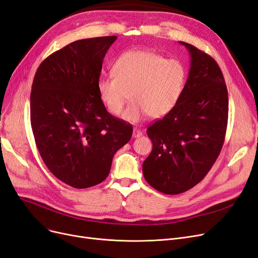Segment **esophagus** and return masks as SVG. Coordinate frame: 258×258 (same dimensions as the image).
I'll return each instance as SVG.
<instances>
[{"mask_svg":"<svg viewBox=\"0 0 258 258\" xmlns=\"http://www.w3.org/2000/svg\"><path fill=\"white\" fill-rule=\"evenodd\" d=\"M142 134H144V133H142V131L139 128H134V131H133V137L134 138H138L142 136Z\"/></svg>","mask_w":258,"mask_h":258,"instance_id":"1","label":"esophagus"}]
</instances>
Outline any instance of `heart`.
Returning a JSON list of instances; mask_svg holds the SVG:
<instances>
[{
    "label": "heart",
    "mask_w": 258,
    "mask_h": 258,
    "mask_svg": "<svg viewBox=\"0 0 258 258\" xmlns=\"http://www.w3.org/2000/svg\"><path fill=\"white\" fill-rule=\"evenodd\" d=\"M111 72V76L98 81L99 98L110 114L119 116L131 94L134 102L123 116L128 121H138L147 114L154 119L167 116L182 98L187 81L182 60L146 50L122 53Z\"/></svg>",
    "instance_id": "1"
}]
</instances>
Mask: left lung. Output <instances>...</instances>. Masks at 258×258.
Returning a JSON list of instances; mask_svg holds the SVG:
<instances>
[{
  "label": "left lung",
  "mask_w": 258,
  "mask_h": 258,
  "mask_svg": "<svg viewBox=\"0 0 258 258\" xmlns=\"http://www.w3.org/2000/svg\"><path fill=\"white\" fill-rule=\"evenodd\" d=\"M185 45L191 64L175 108L147 133L153 149L144 161L147 182L165 195H178L206 176L224 144L228 95L222 71L211 55Z\"/></svg>",
  "instance_id": "8db88e82"
}]
</instances>
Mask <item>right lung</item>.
<instances>
[{
	"label": "right lung",
	"mask_w": 258,
	"mask_h": 258,
	"mask_svg": "<svg viewBox=\"0 0 258 258\" xmlns=\"http://www.w3.org/2000/svg\"><path fill=\"white\" fill-rule=\"evenodd\" d=\"M117 36L74 41L40 63L31 92V125L43 163L73 188L102 183L112 157L130 141L132 124L110 114L97 84Z\"/></svg>",
	"instance_id": "1"
}]
</instances>
